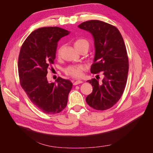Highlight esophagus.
Masks as SVG:
<instances>
[{
  "mask_svg": "<svg viewBox=\"0 0 153 153\" xmlns=\"http://www.w3.org/2000/svg\"><path fill=\"white\" fill-rule=\"evenodd\" d=\"M82 83H83V82L82 80H76L73 82V85H78V84H82Z\"/></svg>",
  "mask_w": 153,
  "mask_h": 153,
  "instance_id": "obj_1",
  "label": "esophagus"
}]
</instances>
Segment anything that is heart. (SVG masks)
<instances>
[{
  "mask_svg": "<svg viewBox=\"0 0 153 153\" xmlns=\"http://www.w3.org/2000/svg\"><path fill=\"white\" fill-rule=\"evenodd\" d=\"M75 48L78 50L84 46H88L89 43L84 39H78L74 43ZM61 52V48H59L57 50V54L59 55ZM85 69V67L83 64H76V65H70L64 69V72L68 75L71 76L73 78H80L82 76L83 71Z\"/></svg>",
  "mask_w": 153,
  "mask_h": 153,
  "instance_id": "heart-1",
  "label": "heart"
}]
</instances>
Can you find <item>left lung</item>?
Returning a JSON list of instances; mask_svg holds the SVG:
<instances>
[{"label": "left lung", "instance_id": "1", "mask_svg": "<svg viewBox=\"0 0 153 153\" xmlns=\"http://www.w3.org/2000/svg\"><path fill=\"white\" fill-rule=\"evenodd\" d=\"M78 27L91 32L94 38L95 55L91 72H102L104 75L101 82L96 78L87 80L93 90L86 102L95 110H107L121 98L126 87L129 69L126 46L119 30L106 22L89 20Z\"/></svg>", "mask_w": 153, "mask_h": 153}]
</instances>
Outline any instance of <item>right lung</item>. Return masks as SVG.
I'll return each instance as SVG.
<instances>
[{"label": "right lung", "instance_id": "add662e5", "mask_svg": "<svg viewBox=\"0 0 153 153\" xmlns=\"http://www.w3.org/2000/svg\"><path fill=\"white\" fill-rule=\"evenodd\" d=\"M69 32L57 27L33 31L23 43L18 69L22 89L36 107L45 114L61 112L67 105L72 83L61 77L47 80V69L54 63L57 42Z\"/></svg>", "mask_w": 153, "mask_h": 153}]
</instances>
